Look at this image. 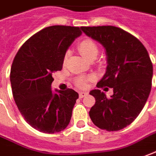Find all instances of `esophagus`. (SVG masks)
I'll list each match as a JSON object with an SVG mask.
<instances>
[{
	"label": "esophagus",
	"mask_w": 156,
	"mask_h": 156,
	"mask_svg": "<svg viewBox=\"0 0 156 156\" xmlns=\"http://www.w3.org/2000/svg\"><path fill=\"white\" fill-rule=\"evenodd\" d=\"M87 92H79V97H80V98H84V97L87 96Z\"/></svg>",
	"instance_id": "obj_1"
}]
</instances>
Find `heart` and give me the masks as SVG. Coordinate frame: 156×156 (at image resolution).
Instances as JSON below:
<instances>
[{
    "label": "heart",
    "mask_w": 156,
    "mask_h": 156,
    "mask_svg": "<svg viewBox=\"0 0 156 156\" xmlns=\"http://www.w3.org/2000/svg\"><path fill=\"white\" fill-rule=\"evenodd\" d=\"M78 48H79V51H80V53L84 56L86 58H87L89 60L92 59V58H96L98 53V45L95 43L94 41H92V39H89V38H85V39L81 40L80 42H79V44H78ZM69 55V51H67L64 54V64L67 62ZM92 80H93V77L92 76H89V77L80 76V77H78L76 79L75 83L79 87H85L87 86V81Z\"/></svg>",
    "instance_id": "obj_1"
}]
</instances>
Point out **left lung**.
<instances>
[{
	"label": "left lung",
	"mask_w": 156,
	"mask_h": 156,
	"mask_svg": "<svg viewBox=\"0 0 156 156\" xmlns=\"http://www.w3.org/2000/svg\"><path fill=\"white\" fill-rule=\"evenodd\" d=\"M81 30L106 50L108 65L97 87H108L114 92L109 98L99 89L90 92L96 100L89 111L90 118L100 129H123L140 114L150 95L153 65L149 53L139 40L121 28L109 25Z\"/></svg>",
	"instance_id": "obj_1"
}]
</instances>
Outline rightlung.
<instances>
[{"label":"right lung","mask_w":156,"mask_h":156,"mask_svg":"<svg viewBox=\"0 0 156 156\" xmlns=\"http://www.w3.org/2000/svg\"><path fill=\"white\" fill-rule=\"evenodd\" d=\"M81 28L47 27L23 44L11 68L10 80L15 103L28 124L44 133L64 130L72 116L79 94L72 90H56L52 74L63 68L64 54Z\"/></svg>","instance_id":"right-lung-1"}]
</instances>
